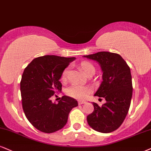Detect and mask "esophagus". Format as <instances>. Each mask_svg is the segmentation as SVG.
<instances>
[{
    "label": "esophagus",
    "instance_id": "34e87169",
    "mask_svg": "<svg viewBox=\"0 0 151 151\" xmlns=\"http://www.w3.org/2000/svg\"><path fill=\"white\" fill-rule=\"evenodd\" d=\"M86 103V101H78V104H85Z\"/></svg>",
    "mask_w": 151,
    "mask_h": 151
}]
</instances>
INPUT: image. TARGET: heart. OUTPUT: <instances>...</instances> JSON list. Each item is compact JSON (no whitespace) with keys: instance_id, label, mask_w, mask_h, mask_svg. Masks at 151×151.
Listing matches in <instances>:
<instances>
[{"instance_id":"heart-1","label":"heart","mask_w":151,"mask_h":151,"mask_svg":"<svg viewBox=\"0 0 151 151\" xmlns=\"http://www.w3.org/2000/svg\"><path fill=\"white\" fill-rule=\"evenodd\" d=\"M80 68L83 70L86 76L90 75V73H94L95 68L91 63L88 61H83L79 64ZM69 72V67L65 68L61 74V80L65 81L66 79ZM91 89L89 87L82 86V85H73L67 89L66 92L68 95L76 99H85L91 93Z\"/></svg>"}]
</instances>
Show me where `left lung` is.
Returning a JSON list of instances; mask_svg holds the SVG:
<instances>
[{
    "label": "left lung",
    "instance_id": "obj_1",
    "mask_svg": "<svg viewBox=\"0 0 151 151\" xmlns=\"http://www.w3.org/2000/svg\"><path fill=\"white\" fill-rule=\"evenodd\" d=\"M83 57L97 61L101 66L103 81L94 96L106 101L101 106L93 103L94 111L87 115V122L99 132H112L120 127L129 111L133 90L130 68L116 53L99 52Z\"/></svg>",
    "mask_w": 151,
    "mask_h": 151
}]
</instances>
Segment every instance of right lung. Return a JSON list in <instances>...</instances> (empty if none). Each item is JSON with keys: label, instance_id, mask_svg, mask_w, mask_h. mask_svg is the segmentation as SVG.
<instances>
[{"label": "right lung", "instance_id": "obj_1", "mask_svg": "<svg viewBox=\"0 0 151 151\" xmlns=\"http://www.w3.org/2000/svg\"><path fill=\"white\" fill-rule=\"evenodd\" d=\"M76 57L45 55L34 59L26 67L20 82L22 108L31 124L45 133H52L65 126L68 114L78 104L63 96L58 104L52 96L61 90L59 81L64 70Z\"/></svg>", "mask_w": 151, "mask_h": 151}]
</instances>
